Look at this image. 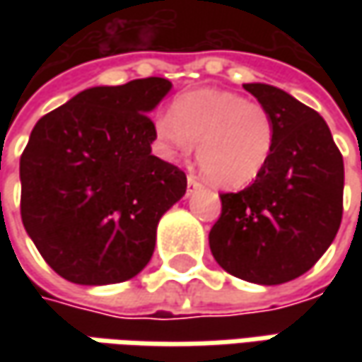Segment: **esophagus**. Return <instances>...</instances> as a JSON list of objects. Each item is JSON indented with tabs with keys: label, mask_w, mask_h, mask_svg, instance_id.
Wrapping results in <instances>:
<instances>
[{
	"label": "esophagus",
	"mask_w": 362,
	"mask_h": 362,
	"mask_svg": "<svg viewBox=\"0 0 362 362\" xmlns=\"http://www.w3.org/2000/svg\"><path fill=\"white\" fill-rule=\"evenodd\" d=\"M202 187V183H199V179L195 177V175H187V191L191 193L193 189H199Z\"/></svg>",
	"instance_id": "34e87169"
}]
</instances>
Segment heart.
<instances>
[{
  "label": "heart",
  "instance_id": "b5f03b06",
  "mask_svg": "<svg viewBox=\"0 0 362 362\" xmlns=\"http://www.w3.org/2000/svg\"><path fill=\"white\" fill-rule=\"evenodd\" d=\"M163 157H189L197 142V163L219 187L254 183L276 145V120L264 105L226 90H193L175 98L171 115L155 120Z\"/></svg>",
  "mask_w": 362,
  "mask_h": 362
}]
</instances>
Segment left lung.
I'll use <instances>...</instances> for the list:
<instances>
[{
  "instance_id": "8db88e82",
  "label": "left lung",
  "mask_w": 362,
  "mask_h": 362,
  "mask_svg": "<svg viewBox=\"0 0 362 362\" xmlns=\"http://www.w3.org/2000/svg\"><path fill=\"white\" fill-rule=\"evenodd\" d=\"M276 120V145L250 187L221 193L209 247L223 270L254 284L290 282L332 243L342 219L344 163L325 119L270 84H243Z\"/></svg>"
}]
</instances>
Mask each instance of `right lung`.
<instances>
[{"label":"right lung","mask_w":362,"mask_h":362,"mask_svg":"<svg viewBox=\"0 0 362 362\" xmlns=\"http://www.w3.org/2000/svg\"><path fill=\"white\" fill-rule=\"evenodd\" d=\"M169 90L157 76L96 86L35 122L20 159L21 221L66 280L124 282L153 256L160 216L187 189L179 167L151 155L148 112Z\"/></svg>","instance_id":"add662e5"}]
</instances>
